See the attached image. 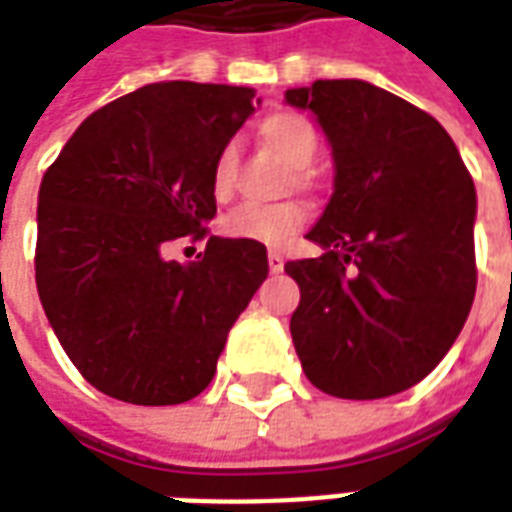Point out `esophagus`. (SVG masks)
I'll list each match as a JSON object with an SVG mask.
<instances>
[{
    "label": "esophagus",
    "instance_id": "esophagus-1",
    "mask_svg": "<svg viewBox=\"0 0 512 512\" xmlns=\"http://www.w3.org/2000/svg\"><path fill=\"white\" fill-rule=\"evenodd\" d=\"M268 268H271V274H279L285 268V260L279 252H268Z\"/></svg>",
    "mask_w": 512,
    "mask_h": 512
}]
</instances>
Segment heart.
<instances>
[{
  "label": "heart",
  "mask_w": 512,
  "mask_h": 512,
  "mask_svg": "<svg viewBox=\"0 0 512 512\" xmlns=\"http://www.w3.org/2000/svg\"><path fill=\"white\" fill-rule=\"evenodd\" d=\"M260 139L293 167V183L299 189H307L310 186L307 167L315 161L321 147V134L315 123L296 112H274L260 120ZM235 169H238L235 142H224L213 158L211 169L213 194L219 200L230 197L235 186ZM304 222H307V211L299 202H274V205L244 202L224 216L222 230L230 238H244L263 246H282L299 233Z\"/></svg>",
  "instance_id": "obj_1"
}]
</instances>
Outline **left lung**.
<instances>
[{"label":"left lung","mask_w":512,"mask_h":512,"mask_svg":"<svg viewBox=\"0 0 512 512\" xmlns=\"http://www.w3.org/2000/svg\"><path fill=\"white\" fill-rule=\"evenodd\" d=\"M332 142L334 194L290 260V334L321 392L376 400L428 376L450 351L477 288V197L436 117L376 84L318 79L285 93Z\"/></svg>","instance_id":"obj_1"}]
</instances>
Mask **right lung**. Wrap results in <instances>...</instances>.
Returning a JSON list of instances; mask_svg holds the SVG:
<instances>
[{"mask_svg":"<svg viewBox=\"0 0 512 512\" xmlns=\"http://www.w3.org/2000/svg\"><path fill=\"white\" fill-rule=\"evenodd\" d=\"M252 112V87L145 84L87 117L46 169L38 296L98 392L175 406L211 384L227 332L268 277L266 246L205 227L213 158ZM178 237L206 238L189 267L163 257Z\"/></svg>","mask_w":512,"mask_h":512,"instance_id":"obj_1","label":"right lung"}]
</instances>
